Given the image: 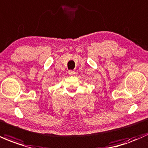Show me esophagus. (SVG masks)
<instances>
[{
	"label": "esophagus",
	"instance_id": "esophagus-1",
	"mask_svg": "<svg viewBox=\"0 0 148 148\" xmlns=\"http://www.w3.org/2000/svg\"><path fill=\"white\" fill-rule=\"evenodd\" d=\"M69 74L70 76H74L75 74V71H73V70H69Z\"/></svg>",
	"mask_w": 148,
	"mask_h": 148
}]
</instances>
